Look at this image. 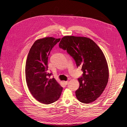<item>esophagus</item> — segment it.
I'll list each match as a JSON object with an SVG mask.
<instances>
[{
    "label": "esophagus",
    "instance_id": "34e87169",
    "mask_svg": "<svg viewBox=\"0 0 127 127\" xmlns=\"http://www.w3.org/2000/svg\"><path fill=\"white\" fill-rule=\"evenodd\" d=\"M63 83H64V84L65 85H67L68 84V81H64V82H63Z\"/></svg>",
    "mask_w": 127,
    "mask_h": 127
}]
</instances>
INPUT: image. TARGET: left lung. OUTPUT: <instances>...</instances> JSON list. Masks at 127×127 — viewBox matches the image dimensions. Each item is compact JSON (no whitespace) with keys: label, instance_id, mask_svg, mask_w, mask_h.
<instances>
[{"label":"left lung","instance_id":"8db88e82","mask_svg":"<svg viewBox=\"0 0 127 127\" xmlns=\"http://www.w3.org/2000/svg\"><path fill=\"white\" fill-rule=\"evenodd\" d=\"M82 67V75L78 78L79 87L75 91L77 99L82 103L96 100L104 90L109 77L107 63L102 51L92 39L85 37L66 36L59 43Z\"/></svg>","mask_w":127,"mask_h":127}]
</instances>
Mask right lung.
Returning <instances> with one entry per match:
<instances>
[{
    "label": "right lung",
    "instance_id": "1",
    "mask_svg": "<svg viewBox=\"0 0 127 127\" xmlns=\"http://www.w3.org/2000/svg\"><path fill=\"white\" fill-rule=\"evenodd\" d=\"M52 37L35 41L31 47L25 66L26 80L33 97L41 103H52L59 99L63 88L48 72V57L54 46L60 40Z\"/></svg>",
    "mask_w": 127,
    "mask_h": 127
}]
</instances>
